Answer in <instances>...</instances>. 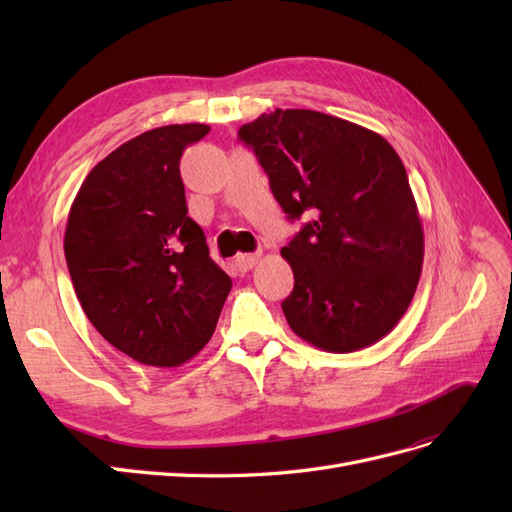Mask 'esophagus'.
I'll list each match as a JSON object with an SVG mask.
<instances>
[{"mask_svg": "<svg viewBox=\"0 0 512 512\" xmlns=\"http://www.w3.org/2000/svg\"><path fill=\"white\" fill-rule=\"evenodd\" d=\"M258 262V254H239L237 258H235V265H237V269L241 271V273H245V271H250L254 265Z\"/></svg>", "mask_w": 512, "mask_h": 512, "instance_id": "obj_1", "label": "esophagus"}]
</instances>
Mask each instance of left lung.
Here are the masks:
<instances>
[{"label":"left lung","instance_id":"obj_1","mask_svg":"<svg viewBox=\"0 0 512 512\" xmlns=\"http://www.w3.org/2000/svg\"><path fill=\"white\" fill-rule=\"evenodd\" d=\"M239 138L269 175L288 220L307 222L282 247L294 288L290 329L327 352L391 333L414 297L425 239L408 175L386 138L307 108H275Z\"/></svg>","mask_w":512,"mask_h":512}]
</instances>
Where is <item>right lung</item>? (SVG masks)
I'll use <instances>...</instances> for the list:
<instances>
[{"instance_id": "add662e5", "label": "right lung", "mask_w": 512, "mask_h": 512, "mask_svg": "<svg viewBox=\"0 0 512 512\" xmlns=\"http://www.w3.org/2000/svg\"><path fill=\"white\" fill-rule=\"evenodd\" d=\"M205 123L143 132L98 162L70 207L64 252L72 286L96 331L151 367H179L211 339L230 277L188 218L183 149Z\"/></svg>"}]
</instances>
